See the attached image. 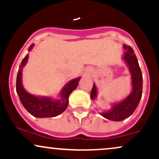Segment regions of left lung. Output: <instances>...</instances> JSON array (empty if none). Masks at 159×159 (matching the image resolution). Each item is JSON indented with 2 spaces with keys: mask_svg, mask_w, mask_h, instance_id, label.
<instances>
[{
  "mask_svg": "<svg viewBox=\"0 0 159 159\" xmlns=\"http://www.w3.org/2000/svg\"><path fill=\"white\" fill-rule=\"evenodd\" d=\"M125 50L123 59L128 65L132 76V91L125 99L119 103L115 104L109 111H104L101 115L106 119L112 121H122L130 116L138 107L142 96L143 89V77L142 72L138 64L135 54L130 46L123 45ZM97 96V88L93 84L91 90V99L94 100Z\"/></svg>",
  "mask_w": 159,
  "mask_h": 159,
  "instance_id": "1",
  "label": "left lung"
}]
</instances>
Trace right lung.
<instances>
[{"label":"right lung","mask_w":159,"mask_h":159,"mask_svg":"<svg viewBox=\"0 0 159 159\" xmlns=\"http://www.w3.org/2000/svg\"><path fill=\"white\" fill-rule=\"evenodd\" d=\"M32 44L28 51L34 47ZM28 60V54L25 56L20 65L16 79V92L25 108L35 117H54L63 113L69 104V96L78 85L81 78H75L64 86L61 93V98L54 100L49 97H39L30 94L24 89L22 85V69Z\"/></svg>","instance_id":"1"}]
</instances>
